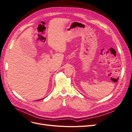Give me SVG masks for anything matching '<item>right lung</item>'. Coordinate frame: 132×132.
I'll return each instance as SVG.
<instances>
[{"label": "right lung", "mask_w": 132, "mask_h": 132, "mask_svg": "<svg viewBox=\"0 0 132 132\" xmlns=\"http://www.w3.org/2000/svg\"><path fill=\"white\" fill-rule=\"evenodd\" d=\"M40 100H41V99H40Z\"/></svg>", "instance_id": "1"}]
</instances>
